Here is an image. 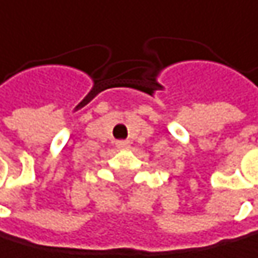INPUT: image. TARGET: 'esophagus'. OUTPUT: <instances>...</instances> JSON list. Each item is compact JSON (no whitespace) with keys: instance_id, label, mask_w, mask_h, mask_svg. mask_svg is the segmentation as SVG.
<instances>
[{"instance_id":"34e87169","label":"esophagus","mask_w":258,"mask_h":258,"mask_svg":"<svg viewBox=\"0 0 258 258\" xmlns=\"http://www.w3.org/2000/svg\"><path fill=\"white\" fill-rule=\"evenodd\" d=\"M116 148L118 150H127L129 148V142H126V140H118L116 142Z\"/></svg>"}]
</instances>
